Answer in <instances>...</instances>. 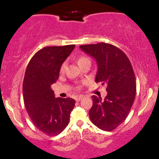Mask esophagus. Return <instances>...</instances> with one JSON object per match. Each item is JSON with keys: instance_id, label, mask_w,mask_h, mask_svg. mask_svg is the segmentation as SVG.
<instances>
[{"instance_id": "esophagus-1", "label": "esophagus", "mask_w": 159, "mask_h": 159, "mask_svg": "<svg viewBox=\"0 0 159 159\" xmlns=\"http://www.w3.org/2000/svg\"><path fill=\"white\" fill-rule=\"evenodd\" d=\"M83 99V97H81V96H80V97H76L75 98V100L77 101V102H79L80 100H81V99Z\"/></svg>"}]
</instances>
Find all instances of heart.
<instances>
[{
	"label": "heart",
	"mask_w": 159,
	"mask_h": 159,
	"mask_svg": "<svg viewBox=\"0 0 159 159\" xmlns=\"http://www.w3.org/2000/svg\"><path fill=\"white\" fill-rule=\"evenodd\" d=\"M77 62H78V66H81V65H83L84 63H85V62H90V60H89V58H88V57L81 56V57H78V60H77ZM66 62H63V63L62 64V66H60V72L61 73V74L64 73V71H65V69H66Z\"/></svg>",
	"instance_id": "1"
}]
</instances>
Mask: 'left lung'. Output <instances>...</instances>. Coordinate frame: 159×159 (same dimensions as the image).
<instances>
[{
    "mask_svg": "<svg viewBox=\"0 0 159 159\" xmlns=\"http://www.w3.org/2000/svg\"><path fill=\"white\" fill-rule=\"evenodd\" d=\"M80 48L97 61L96 82L107 86L104 100L92 96L90 119L101 130L111 131L126 119L135 99L137 87L133 67L126 54L110 43L81 45Z\"/></svg>",
    "mask_w": 159,
    "mask_h": 159,
    "instance_id": "8db88e82",
    "label": "left lung"
}]
</instances>
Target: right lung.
<instances>
[{"mask_svg":"<svg viewBox=\"0 0 159 159\" xmlns=\"http://www.w3.org/2000/svg\"><path fill=\"white\" fill-rule=\"evenodd\" d=\"M75 45L45 47L34 54L26 68L22 84L24 103L34 126L43 134L57 136L67 127L75 101L55 98L51 85L60 66Z\"/></svg>","mask_w":159,"mask_h":159,"instance_id":"add662e5","label":"right lung"}]
</instances>
